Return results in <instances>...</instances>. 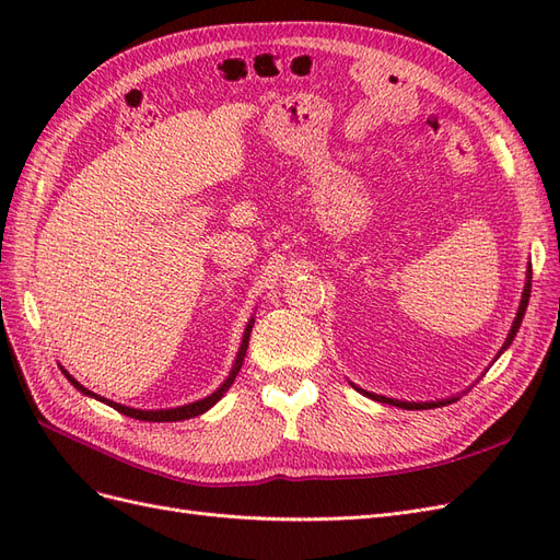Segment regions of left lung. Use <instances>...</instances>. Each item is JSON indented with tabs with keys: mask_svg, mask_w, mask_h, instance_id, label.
Listing matches in <instances>:
<instances>
[{
	"mask_svg": "<svg viewBox=\"0 0 560 560\" xmlns=\"http://www.w3.org/2000/svg\"><path fill=\"white\" fill-rule=\"evenodd\" d=\"M530 278H533V268H528V282H525V290H523V296H521V306H518V313H516V319H514V327H512V331H510V336H506V343H504V348L510 346L512 341H514V336H516V331H518V327H521V322H523V315H525V308H528V299H530ZM502 348V350H504ZM360 389V387H358ZM362 395H366V397H371V399H376V401H385V404H393V406H399V409H434V406H446V404H451V401H455V399H446V401H428V404H411V401H399V399H387V397H381V395H371V393H364V389H360Z\"/></svg>",
	"mask_w": 560,
	"mask_h": 560,
	"instance_id": "1",
	"label": "left lung"
}]
</instances>
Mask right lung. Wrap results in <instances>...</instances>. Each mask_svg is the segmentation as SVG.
Returning a JSON list of instances; mask_svg holds the SVG:
<instances>
[{
    "label": "right lung",
    "instance_id": "add662e5",
    "mask_svg": "<svg viewBox=\"0 0 560 560\" xmlns=\"http://www.w3.org/2000/svg\"><path fill=\"white\" fill-rule=\"evenodd\" d=\"M252 325H254V319L249 322L247 329H245L243 343H241V352H238V358H235V364H233V369H231L229 378L224 381V385H222V387H217L210 397L200 399V401H194V404H186V406H177V409H165V411H163V409H161V411H140V409H130V406H121V404L109 401V399H105V397H97V395H93L89 387H83L79 381H74L70 374H67V371H62V374L67 376V381H70V383L79 389V393H83V395H91V397H95V399H100V401H105V404H109V406H112V409H116L118 413L130 416V418H135V420H149V422H173V420L196 418V416H200V413H206V411L210 409V406H214L219 399H222L226 389L233 385L235 376H238V371H241L243 360H245V352H247V343H249V331H252Z\"/></svg>",
    "mask_w": 560,
    "mask_h": 560
}]
</instances>
